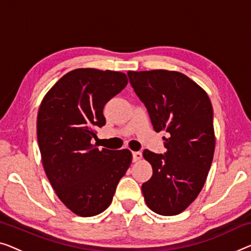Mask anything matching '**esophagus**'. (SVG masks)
I'll return each instance as SVG.
<instances>
[{
	"label": "esophagus",
	"instance_id": "1",
	"mask_svg": "<svg viewBox=\"0 0 251 251\" xmlns=\"http://www.w3.org/2000/svg\"><path fill=\"white\" fill-rule=\"evenodd\" d=\"M132 154H133V161H134V162L140 161V160L142 159V152H140V151L133 152Z\"/></svg>",
	"mask_w": 251,
	"mask_h": 251
}]
</instances>
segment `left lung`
Wrapping results in <instances>:
<instances>
[{
    "instance_id": "8db88e82",
    "label": "left lung",
    "mask_w": 251,
    "mask_h": 251,
    "mask_svg": "<svg viewBox=\"0 0 251 251\" xmlns=\"http://www.w3.org/2000/svg\"><path fill=\"white\" fill-rule=\"evenodd\" d=\"M147 107L155 132H166L163 154L144 150L153 175L142 185L148 206L160 215H177L201 193L215 149L213 108L207 93L185 74L153 70L127 73Z\"/></svg>"
}]
</instances>
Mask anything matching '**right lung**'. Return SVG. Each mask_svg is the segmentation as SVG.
I'll list each match as a JSON object with an SVG mask.
<instances>
[{
	"label": "right lung",
	"instance_id": "right-lung-1",
	"mask_svg": "<svg viewBox=\"0 0 251 251\" xmlns=\"http://www.w3.org/2000/svg\"><path fill=\"white\" fill-rule=\"evenodd\" d=\"M126 74L76 69L59 78L43 99L37 138L51 187L67 208L88 218L103 212L132 162L129 150L91 144L106 124L103 107L127 85Z\"/></svg>",
	"mask_w": 251,
	"mask_h": 251
}]
</instances>
